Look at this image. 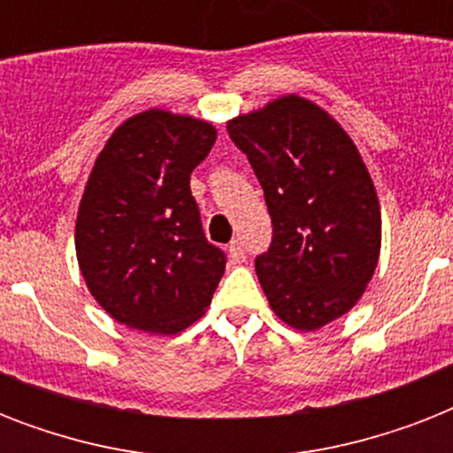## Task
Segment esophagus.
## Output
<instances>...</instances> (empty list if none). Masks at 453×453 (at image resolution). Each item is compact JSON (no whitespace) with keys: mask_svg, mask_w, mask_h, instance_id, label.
I'll list each match as a JSON object with an SVG mask.
<instances>
[{"mask_svg":"<svg viewBox=\"0 0 453 453\" xmlns=\"http://www.w3.org/2000/svg\"><path fill=\"white\" fill-rule=\"evenodd\" d=\"M227 254H230L233 263L244 261V258H247V254H244V244H242V240L230 242V247H227Z\"/></svg>","mask_w":453,"mask_h":453,"instance_id":"esophagus-1","label":"esophagus"}]
</instances>
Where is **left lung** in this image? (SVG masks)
I'll use <instances>...</instances> for the list:
<instances>
[{
    "label": "left lung",
    "mask_w": 453,
    "mask_h": 453,
    "mask_svg": "<svg viewBox=\"0 0 453 453\" xmlns=\"http://www.w3.org/2000/svg\"><path fill=\"white\" fill-rule=\"evenodd\" d=\"M263 188L273 242L256 275L294 329L334 322L365 294L380 251L372 176L341 124L315 103L284 96L227 122Z\"/></svg>",
    "instance_id": "left-lung-1"
}]
</instances>
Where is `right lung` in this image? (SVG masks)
I'll return each instance as SVG.
<instances>
[{"label":"right lung","mask_w":453,"mask_h":453,"mask_svg":"<svg viewBox=\"0 0 453 453\" xmlns=\"http://www.w3.org/2000/svg\"><path fill=\"white\" fill-rule=\"evenodd\" d=\"M213 143L209 122L145 110L96 159L74 247L91 296L117 322L178 334L209 308L226 254L204 237L190 173Z\"/></svg>","instance_id":"obj_1"}]
</instances>
